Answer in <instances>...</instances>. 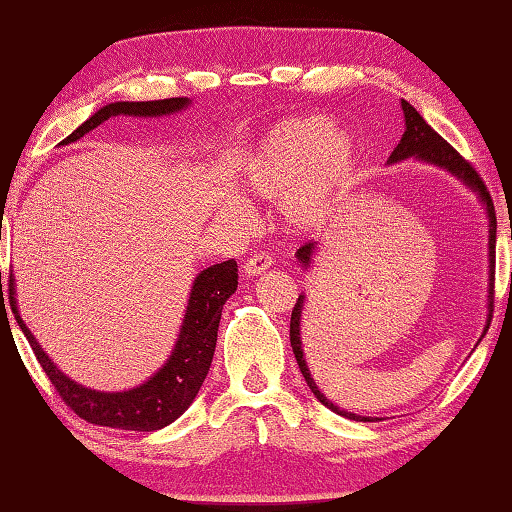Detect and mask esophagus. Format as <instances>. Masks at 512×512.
Returning a JSON list of instances; mask_svg holds the SVG:
<instances>
[{
  "label": "esophagus",
  "mask_w": 512,
  "mask_h": 512,
  "mask_svg": "<svg viewBox=\"0 0 512 512\" xmlns=\"http://www.w3.org/2000/svg\"><path fill=\"white\" fill-rule=\"evenodd\" d=\"M271 264H273V259L268 257L266 253H257V255H253L250 259H246L244 273L246 275H262L266 268H271Z\"/></svg>",
  "instance_id": "esophagus-1"
}]
</instances>
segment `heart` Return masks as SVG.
<instances>
[{"mask_svg":"<svg viewBox=\"0 0 512 512\" xmlns=\"http://www.w3.org/2000/svg\"><path fill=\"white\" fill-rule=\"evenodd\" d=\"M359 164L357 142L323 115L284 119L250 153L241 185L264 201H280L291 228L323 225L343 201ZM221 212L246 223L250 210L237 192L221 198Z\"/></svg>","mask_w":512,"mask_h":512,"instance_id":"heart-1","label":"heart"}]
</instances>
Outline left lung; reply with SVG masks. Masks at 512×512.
Listing matches in <instances>:
<instances>
[{
    "instance_id": "8db88e82",
    "label": "left lung",
    "mask_w": 512,
    "mask_h": 512,
    "mask_svg": "<svg viewBox=\"0 0 512 512\" xmlns=\"http://www.w3.org/2000/svg\"><path fill=\"white\" fill-rule=\"evenodd\" d=\"M402 110H404V121H406V128H404V135L400 144L395 146V151L391 153V158H388V164H397L402 160H420L424 164H433V167L438 169H445L447 173H452L454 178L461 180V183L472 189L479 198L485 216H488V318H485V327H483V334L488 332L490 327V320H492V289H495V244H497V216H495V205H492V198L488 187L483 185V180L479 178V173L472 169V164L461 158V153L454 151V146H449L443 137H440L433 128L427 124V121L422 119V115L418 110H415L409 101L402 99ZM316 241H309L302 248H298V262L302 264V268L311 266L314 262V253H316ZM302 309H305V293H300L296 307H293V314H291V348L293 354H296V361L300 366L302 377H305L307 386L311 388V393L316 395V400L320 404H325L327 409H332L334 413L343 415V418H350V420H357V422H375L381 418H370V415H357V413H350L341 409V406H336L334 402H329L327 397L318 391L314 377H311L309 366L305 361V352H302V339H300V323H302ZM481 341V339H479Z\"/></svg>"
}]
</instances>
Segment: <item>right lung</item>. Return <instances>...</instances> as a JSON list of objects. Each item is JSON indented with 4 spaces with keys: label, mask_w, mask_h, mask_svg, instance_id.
I'll return each instance as SVG.
<instances>
[{
    "label": "right lung",
    "mask_w": 512,
    "mask_h": 512,
    "mask_svg": "<svg viewBox=\"0 0 512 512\" xmlns=\"http://www.w3.org/2000/svg\"><path fill=\"white\" fill-rule=\"evenodd\" d=\"M192 106V99L176 97L162 101H115L108 106L99 108L94 115L83 121L76 131L60 144H72L81 140L83 135L94 131L103 121L110 117H167ZM237 262L214 264L203 268L194 277L192 291L185 307L183 325H180L178 339L169 359L158 372L142 381L140 386L128 388V391H94L69 379L63 370H58L49 354L40 348L36 336L24 325V320L17 311L15 300V277L11 273L8 280V293H11V307L17 325L31 343V350L36 352L38 363L47 372L51 384L56 386L58 395L79 418L88 420L99 427L126 429V431H158L167 427L173 420L183 415L189 404L196 400L201 391L207 370L212 366L214 348H216V332H219L221 309L232 293L237 291ZM0 289H2V273H0Z\"/></svg>",
    "instance_id": "add662e5"
}]
</instances>
